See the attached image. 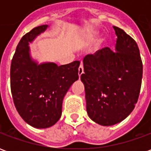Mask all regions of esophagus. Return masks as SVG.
Masks as SVG:
<instances>
[{"label": "esophagus", "mask_w": 151, "mask_h": 151, "mask_svg": "<svg viewBox=\"0 0 151 151\" xmlns=\"http://www.w3.org/2000/svg\"><path fill=\"white\" fill-rule=\"evenodd\" d=\"M82 73H83V65H82V64H81L78 68V76L79 77H81V75H82Z\"/></svg>", "instance_id": "esophagus-1"}]
</instances>
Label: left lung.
<instances>
[{
    "label": "left lung",
    "mask_w": 151,
    "mask_h": 151,
    "mask_svg": "<svg viewBox=\"0 0 151 151\" xmlns=\"http://www.w3.org/2000/svg\"><path fill=\"white\" fill-rule=\"evenodd\" d=\"M116 50L106 47L83 59L86 111L95 123L110 126L124 120L135 108L142 86L143 66L136 41L113 27Z\"/></svg>",
    "instance_id": "left-lung-1"
}]
</instances>
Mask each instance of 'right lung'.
<instances>
[{
	"mask_svg": "<svg viewBox=\"0 0 151 151\" xmlns=\"http://www.w3.org/2000/svg\"><path fill=\"white\" fill-rule=\"evenodd\" d=\"M47 25L33 28L19 41L11 61L10 87L14 104L23 120L31 126L45 129L61 116L63 99L78 79L80 61L64 65H38L30 56L28 44L45 31Z\"/></svg>",
	"mask_w": 151,
	"mask_h": 151,
	"instance_id": "1",
	"label": "right lung"
}]
</instances>
